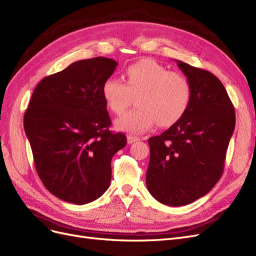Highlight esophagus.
<instances>
[{
    "label": "esophagus",
    "instance_id": "34e87169",
    "mask_svg": "<svg viewBox=\"0 0 256 256\" xmlns=\"http://www.w3.org/2000/svg\"><path fill=\"white\" fill-rule=\"evenodd\" d=\"M138 140H140V138L137 136H133V135L128 136V144H133V142H138Z\"/></svg>",
    "mask_w": 256,
    "mask_h": 256
}]
</instances>
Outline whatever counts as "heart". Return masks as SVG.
Segmentation results:
<instances>
[{
  "label": "heart",
  "instance_id": "obj_1",
  "mask_svg": "<svg viewBox=\"0 0 256 256\" xmlns=\"http://www.w3.org/2000/svg\"><path fill=\"white\" fill-rule=\"evenodd\" d=\"M126 76V83L108 78L102 85L105 104L116 114L124 112L136 96L137 107L116 121L118 130L139 134L155 122L162 128L170 126L184 116L190 105V82L183 74L169 71L153 60L128 66Z\"/></svg>",
  "mask_w": 256,
  "mask_h": 256
}]
</instances>
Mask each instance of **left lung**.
Listing matches in <instances>:
<instances>
[{
    "mask_svg": "<svg viewBox=\"0 0 256 256\" xmlns=\"http://www.w3.org/2000/svg\"><path fill=\"white\" fill-rule=\"evenodd\" d=\"M192 85L184 116L160 136L149 138L148 190L169 206L190 204L216 185L235 128V110L212 73L176 60Z\"/></svg>",
    "mask_w": 256,
    "mask_h": 256,
    "instance_id": "8db88e82",
    "label": "left lung"
}]
</instances>
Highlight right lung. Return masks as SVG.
<instances>
[{"label":"right lung","mask_w":256,"mask_h":256,"mask_svg":"<svg viewBox=\"0 0 256 256\" xmlns=\"http://www.w3.org/2000/svg\"><path fill=\"white\" fill-rule=\"evenodd\" d=\"M118 62L78 60L41 80L24 114V130L46 188L60 200L83 205L110 187L112 156L126 144L112 133L102 85Z\"/></svg>","instance_id":"obj_1"}]
</instances>
